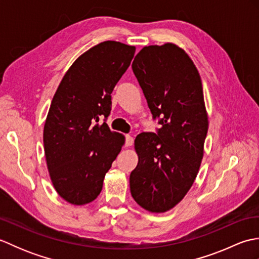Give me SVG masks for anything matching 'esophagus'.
Wrapping results in <instances>:
<instances>
[{
	"label": "esophagus",
	"instance_id": "1",
	"mask_svg": "<svg viewBox=\"0 0 259 259\" xmlns=\"http://www.w3.org/2000/svg\"><path fill=\"white\" fill-rule=\"evenodd\" d=\"M134 145V138L131 136H125V146L126 147H130Z\"/></svg>",
	"mask_w": 259,
	"mask_h": 259
}]
</instances>
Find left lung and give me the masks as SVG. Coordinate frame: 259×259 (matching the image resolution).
Returning a JSON list of instances; mask_svg holds the SVG:
<instances>
[{
	"label": "left lung",
	"mask_w": 259,
	"mask_h": 259,
	"mask_svg": "<svg viewBox=\"0 0 259 259\" xmlns=\"http://www.w3.org/2000/svg\"><path fill=\"white\" fill-rule=\"evenodd\" d=\"M133 71L160 128L137 136L139 161L130 191L146 210L164 212L186 196L201 163L208 131L201 79L188 54L172 43L145 47Z\"/></svg>",
	"instance_id": "8db88e82"
}]
</instances>
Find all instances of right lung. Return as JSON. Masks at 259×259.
Listing matches in <instances>:
<instances>
[{
  "label": "right lung",
  "instance_id": "add662e5",
  "mask_svg": "<svg viewBox=\"0 0 259 259\" xmlns=\"http://www.w3.org/2000/svg\"><path fill=\"white\" fill-rule=\"evenodd\" d=\"M135 51L117 41L99 43L75 60L52 99L43 131L47 164L57 192L73 205L96 199L122 148L124 137L106 120Z\"/></svg>",
  "mask_w": 259,
  "mask_h": 259
}]
</instances>
